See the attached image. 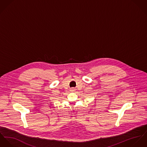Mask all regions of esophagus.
<instances>
[{
  "label": "esophagus",
  "instance_id": "1",
  "mask_svg": "<svg viewBox=\"0 0 147 147\" xmlns=\"http://www.w3.org/2000/svg\"><path fill=\"white\" fill-rule=\"evenodd\" d=\"M70 91H71V92H74V91H75V89H74V88H71L70 89Z\"/></svg>",
  "mask_w": 147,
  "mask_h": 147
}]
</instances>
